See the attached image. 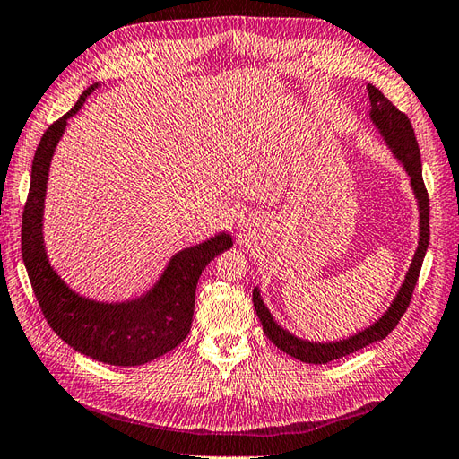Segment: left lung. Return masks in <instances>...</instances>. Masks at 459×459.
<instances>
[{"label": "left lung", "mask_w": 459, "mask_h": 459, "mask_svg": "<svg viewBox=\"0 0 459 459\" xmlns=\"http://www.w3.org/2000/svg\"><path fill=\"white\" fill-rule=\"evenodd\" d=\"M368 100H370V111L368 117L373 121V126L378 129L380 137L390 148L394 158L402 164L403 171L410 176L411 191L417 199V210H419V239L417 249L411 258V264L405 272V278L398 293L394 295L390 307L384 311L373 325L365 326L348 338H342L336 342H313L295 336L290 330L280 326L276 318L270 315L268 307L264 305L263 297H260V290L255 286L253 290V305L255 311L260 318V325L272 343H276L278 348L295 359H299L303 363L322 365L336 361L350 353H355L359 350L367 348V345L380 342L388 336V333L398 326L400 318L403 316L405 308L410 307L411 293L415 290V283L419 278L420 266H423V258L429 247V195L423 183V169H420V152L419 144L415 139V131L411 127V121L407 119L405 114L395 108L386 96H384L377 86L367 84Z\"/></svg>", "instance_id": "obj_1"}]
</instances>
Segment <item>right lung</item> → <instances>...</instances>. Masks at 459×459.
<instances>
[{"mask_svg": "<svg viewBox=\"0 0 459 459\" xmlns=\"http://www.w3.org/2000/svg\"><path fill=\"white\" fill-rule=\"evenodd\" d=\"M89 86L64 117L52 123L36 148L30 191L22 212L21 251L32 290L48 325L73 350L116 367H137L162 357L187 338L195 291L203 270L233 245L228 231L178 251L144 293L127 301H96L71 290L52 266L44 243V206L49 164L67 129L96 89Z\"/></svg>", "mask_w": 459, "mask_h": 459, "instance_id": "add662e5", "label": "right lung"}]
</instances>
